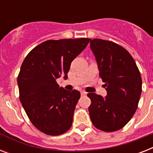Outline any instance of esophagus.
<instances>
[{"mask_svg":"<svg viewBox=\"0 0 153 153\" xmlns=\"http://www.w3.org/2000/svg\"><path fill=\"white\" fill-rule=\"evenodd\" d=\"M81 94L82 96H85V95H86V92H85V91H82L81 92Z\"/></svg>","mask_w":153,"mask_h":153,"instance_id":"obj_1","label":"esophagus"}]
</instances>
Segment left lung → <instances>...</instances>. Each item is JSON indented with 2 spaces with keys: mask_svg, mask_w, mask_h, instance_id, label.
Returning a JSON list of instances; mask_svg holds the SVG:
<instances>
[{
  "mask_svg": "<svg viewBox=\"0 0 153 153\" xmlns=\"http://www.w3.org/2000/svg\"><path fill=\"white\" fill-rule=\"evenodd\" d=\"M90 44L107 91L105 98L87 94L90 117L98 129L114 132L123 128L137 109L142 88L140 71L130 54L118 44L100 39Z\"/></svg>",
  "mask_w": 153,
  "mask_h": 153,
  "instance_id": "8db88e82",
  "label": "left lung"
}]
</instances>
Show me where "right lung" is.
<instances>
[{
  "label": "right lung",
  "instance_id": "add662e5",
  "mask_svg": "<svg viewBox=\"0 0 153 153\" xmlns=\"http://www.w3.org/2000/svg\"><path fill=\"white\" fill-rule=\"evenodd\" d=\"M91 39L47 40L30 51L17 78L20 100L28 118L42 133L57 136L66 133L80 92L59 87L56 79H67L71 63L86 48Z\"/></svg>",
  "mask_w": 153,
  "mask_h": 153
}]
</instances>
